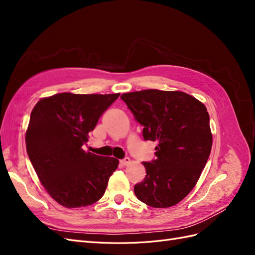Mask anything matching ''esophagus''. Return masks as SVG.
<instances>
[{"instance_id": "esophagus-1", "label": "esophagus", "mask_w": 255, "mask_h": 255, "mask_svg": "<svg viewBox=\"0 0 255 255\" xmlns=\"http://www.w3.org/2000/svg\"><path fill=\"white\" fill-rule=\"evenodd\" d=\"M129 163H130V159H129L128 157H125V158L120 160V165H121V166H127V165H128Z\"/></svg>"}]
</instances>
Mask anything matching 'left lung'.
I'll return each instance as SVG.
<instances>
[{
    "instance_id": "left-lung-1",
    "label": "left lung",
    "mask_w": 255,
    "mask_h": 255,
    "mask_svg": "<svg viewBox=\"0 0 255 255\" xmlns=\"http://www.w3.org/2000/svg\"><path fill=\"white\" fill-rule=\"evenodd\" d=\"M144 140L157 141L155 158L143 161L145 177L136 184L138 200L152 207L179 203L195 187L212 149L204 104L182 91L148 89L122 95Z\"/></svg>"
}]
</instances>
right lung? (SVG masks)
<instances>
[{
  "label": "right lung",
  "instance_id": "right-lung-1",
  "mask_svg": "<svg viewBox=\"0 0 255 255\" xmlns=\"http://www.w3.org/2000/svg\"><path fill=\"white\" fill-rule=\"evenodd\" d=\"M119 96L64 92L40 100L32 111L26 151L41 184L60 205L83 207L103 197L119 160L82 146Z\"/></svg>",
  "mask_w": 255,
  "mask_h": 255
}]
</instances>
